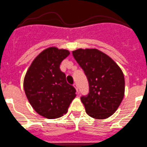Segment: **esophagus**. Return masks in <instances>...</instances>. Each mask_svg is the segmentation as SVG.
Wrapping results in <instances>:
<instances>
[{"instance_id": "34e87169", "label": "esophagus", "mask_w": 147, "mask_h": 147, "mask_svg": "<svg viewBox=\"0 0 147 147\" xmlns=\"http://www.w3.org/2000/svg\"><path fill=\"white\" fill-rule=\"evenodd\" d=\"M73 86H74V88L75 89H76V92H79V90H78V87H77V84H74V85H73Z\"/></svg>"}]
</instances>
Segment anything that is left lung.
Instances as JSON below:
<instances>
[{"mask_svg": "<svg viewBox=\"0 0 147 147\" xmlns=\"http://www.w3.org/2000/svg\"><path fill=\"white\" fill-rule=\"evenodd\" d=\"M72 53L89 82V93L81 97L86 113L97 119L111 116L124 97L125 79L121 68L97 49H78Z\"/></svg>", "mask_w": 147, "mask_h": 147, "instance_id": "obj_1", "label": "left lung"}]
</instances>
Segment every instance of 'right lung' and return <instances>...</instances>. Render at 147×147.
<instances>
[{"instance_id": "1", "label": "right lung", "mask_w": 147, "mask_h": 147, "mask_svg": "<svg viewBox=\"0 0 147 147\" xmlns=\"http://www.w3.org/2000/svg\"><path fill=\"white\" fill-rule=\"evenodd\" d=\"M68 50L51 47L43 50L26 71L24 89L34 110L49 119L67 113L76 97V89L67 83L60 69L61 62L69 55Z\"/></svg>"}]
</instances>
